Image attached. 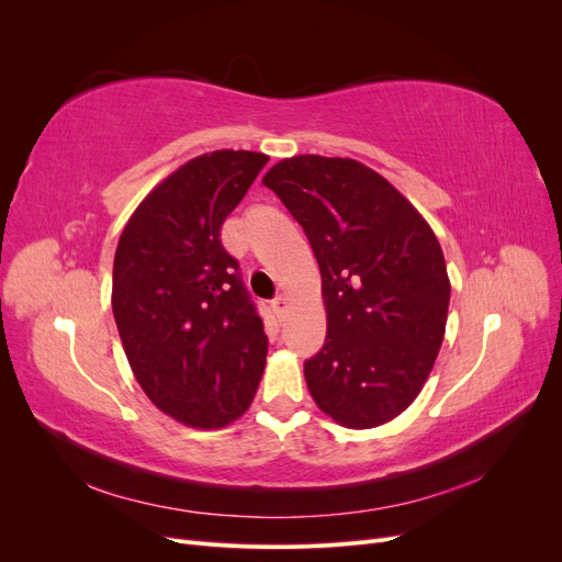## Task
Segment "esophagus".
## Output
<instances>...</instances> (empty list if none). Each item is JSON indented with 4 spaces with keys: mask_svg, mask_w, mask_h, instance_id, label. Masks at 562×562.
<instances>
[{
    "mask_svg": "<svg viewBox=\"0 0 562 562\" xmlns=\"http://www.w3.org/2000/svg\"><path fill=\"white\" fill-rule=\"evenodd\" d=\"M271 310H274V314L279 318L285 316V310H288V302H285V295H277L274 300H271Z\"/></svg>",
    "mask_w": 562,
    "mask_h": 562,
    "instance_id": "esophagus-1",
    "label": "esophagus"
}]
</instances>
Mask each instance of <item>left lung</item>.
Masks as SVG:
<instances>
[{
    "label": "left lung",
    "instance_id": "left-lung-1",
    "mask_svg": "<svg viewBox=\"0 0 562 562\" xmlns=\"http://www.w3.org/2000/svg\"><path fill=\"white\" fill-rule=\"evenodd\" d=\"M310 239L328 314L304 361L323 413L349 429L394 419L443 345L450 281L436 234L394 184L353 159L302 155L262 178Z\"/></svg>",
    "mask_w": 562,
    "mask_h": 562
}]
</instances>
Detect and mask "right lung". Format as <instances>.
<instances>
[{"mask_svg": "<svg viewBox=\"0 0 562 562\" xmlns=\"http://www.w3.org/2000/svg\"><path fill=\"white\" fill-rule=\"evenodd\" d=\"M267 161L244 149L187 161L135 209L114 252L112 312L133 375L190 427L241 417L262 378V318L220 229Z\"/></svg>", "mask_w": 562, "mask_h": 562, "instance_id": "obj_1", "label": "right lung"}]
</instances>
